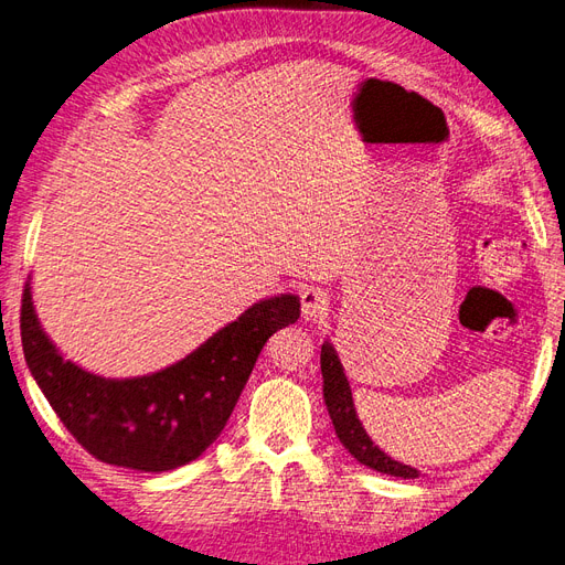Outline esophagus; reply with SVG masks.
Instances as JSON below:
<instances>
[{"label": "esophagus", "instance_id": "34e87169", "mask_svg": "<svg viewBox=\"0 0 565 565\" xmlns=\"http://www.w3.org/2000/svg\"><path fill=\"white\" fill-rule=\"evenodd\" d=\"M302 317L307 321H321L330 311V296L319 286H309L302 290Z\"/></svg>", "mask_w": 565, "mask_h": 565}]
</instances>
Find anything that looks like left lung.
<instances>
[{
	"label": "left lung",
	"instance_id": "8db88e82",
	"mask_svg": "<svg viewBox=\"0 0 565 565\" xmlns=\"http://www.w3.org/2000/svg\"><path fill=\"white\" fill-rule=\"evenodd\" d=\"M321 374H323V401L344 449H349V454L356 458L359 463L377 472L405 477V479L419 477V470L403 466L401 461H393L388 454L380 449L377 443L370 440V435L365 433L359 419L356 407H353L351 386L344 377V367L338 359V351L332 349L328 340L321 344Z\"/></svg>",
	"mask_w": 565,
	"mask_h": 565
}]
</instances>
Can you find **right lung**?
Returning <instances> with one entry per match:
<instances>
[{"label": "right lung", "instance_id": "1", "mask_svg": "<svg viewBox=\"0 0 565 565\" xmlns=\"http://www.w3.org/2000/svg\"><path fill=\"white\" fill-rule=\"evenodd\" d=\"M298 319V296L267 298L179 363L146 377L104 380L62 359L25 284L20 338L34 382L83 449L109 466L164 472L195 461L216 440L265 342Z\"/></svg>", "mask_w": 565, "mask_h": 565}]
</instances>
